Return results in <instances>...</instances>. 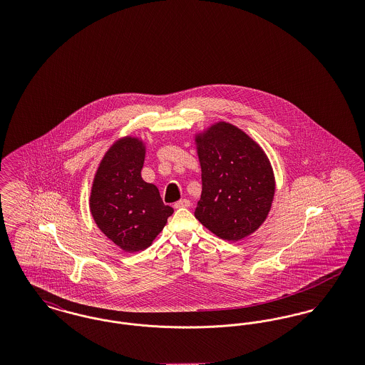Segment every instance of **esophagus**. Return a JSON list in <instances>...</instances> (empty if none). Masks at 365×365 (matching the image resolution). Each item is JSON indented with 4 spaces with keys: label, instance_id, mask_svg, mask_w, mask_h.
<instances>
[{
    "label": "esophagus",
    "instance_id": "34e87169",
    "mask_svg": "<svg viewBox=\"0 0 365 365\" xmlns=\"http://www.w3.org/2000/svg\"><path fill=\"white\" fill-rule=\"evenodd\" d=\"M190 207V201L189 200H186V198H183V200H180V201H178V202H175L174 208H189Z\"/></svg>",
    "mask_w": 365,
    "mask_h": 365
}]
</instances>
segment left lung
<instances>
[{"mask_svg": "<svg viewBox=\"0 0 365 365\" xmlns=\"http://www.w3.org/2000/svg\"><path fill=\"white\" fill-rule=\"evenodd\" d=\"M202 192L195 217L219 238L238 241L265 220L275 192L271 164L240 128L217 123L197 138Z\"/></svg>", "mask_w": 365, "mask_h": 365, "instance_id": "8db88e82", "label": "left lung"}]
</instances>
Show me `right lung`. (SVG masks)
Here are the masks:
<instances>
[{"mask_svg":"<svg viewBox=\"0 0 365 365\" xmlns=\"http://www.w3.org/2000/svg\"><path fill=\"white\" fill-rule=\"evenodd\" d=\"M143 158L138 139L116 142L103 158L91 189L90 210L97 226L125 252L150 246L174 213L156 186L142 179Z\"/></svg>","mask_w":365,"mask_h":365,"instance_id":"add662e5","label":"right lung"}]
</instances>
